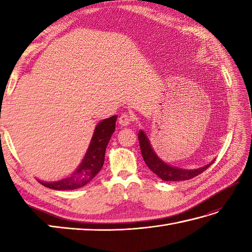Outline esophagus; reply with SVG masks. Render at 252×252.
Wrapping results in <instances>:
<instances>
[{
    "label": "esophagus",
    "instance_id": "obj_1",
    "mask_svg": "<svg viewBox=\"0 0 252 252\" xmlns=\"http://www.w3.org/2000/svg\"><path fill=\"white\" fill-rule=\"evenodd\" d=\"M131 121H132V116L127 114H122L119 117V119H118V122H119V125L121 126H127L131 123Z\"/></svg>",
    "mask_w": 252,
    "mask_h": 252
}]
</instances>
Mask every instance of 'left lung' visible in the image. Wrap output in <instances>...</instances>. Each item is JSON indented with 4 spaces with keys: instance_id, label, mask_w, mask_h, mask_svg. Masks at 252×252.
<instances>
[{
    "instance_id": "left-lung-1",
    "label": "left lung",
    "mask_w": 252,
    "mask_h": 252,
    "mask_svg": "<svg viewBox=\"0 0 252 252\" xmlns=\"http://www.w3.org/2000/svg\"><path fill=\"white\" fill-rule=\"evenodd\" d=\"M138 142H140V147L142 152V156L144 161L147 164V167L151 169L153 172L158 175L162 181H186L195 178L198 174L202 173L203 171L207 170L213 163L215 160H212L210 163H208L203 167L197 169H183L179 167H173L169 163L164 162L162 159L158 157V155L155 153L154 148L152 147L151 141L145 134L143 130L138 131Z\"/></svg>"
}]
</instances>
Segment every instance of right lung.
<instances>
[{
    "label": "right lung",
    "instance_id": "1",
    "mask_svg": "<svg viewBox=\"0 0 252 252\" xmlns=\"http://www.w3.org/2000/svg\"><path fill=\"white\" fill-rule=\"evenodd\" d=\"M117 118V116L107 118L95 126L93 136L91 138V143L84 155V158L70 175L55 182H44L39 180L40 183L55 190L77 189L90 183L103 168L106 147L108 145L112 133L115 132Z\"/></svg>",
    "mask_w": 252,
    "mask_h": 252
}]
</instances>
